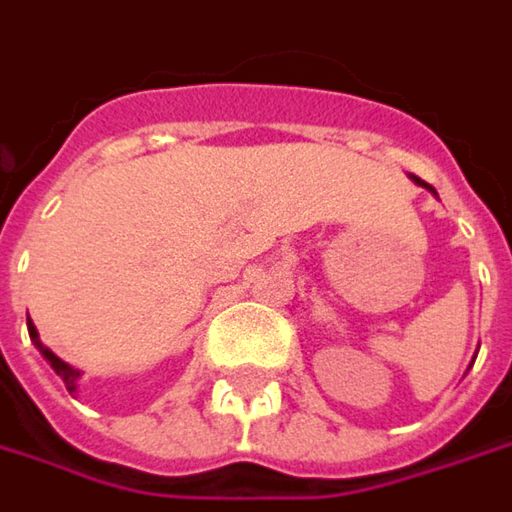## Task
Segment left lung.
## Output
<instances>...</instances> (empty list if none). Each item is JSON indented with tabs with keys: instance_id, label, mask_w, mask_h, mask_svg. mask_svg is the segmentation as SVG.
I'll use <instances>...</instances> for the list:
<instances>
[{
	"instance_id": "left-lung-1",
	"label": "left lung",
	"mask_w": 512,
	"mask_h": 512,
	"mask_svg": "<svg viewBox=\"0 0 512 512\" xmlns=\"http://www.w3.org/2000/svg\"><path fill=\"white\" fill-rule=\"evenodd\" d=\"M412 183H415V186H421V189L433 191V194H435V189H433V186H427V183H424V180H421V177H412ZM435 197H438V194H435Z\"/></svg>"
}]
</instances>
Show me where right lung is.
<instances>
[{"label": "right lung", "instance_id": "1", "mask_svg": "<svg viewBox=\"0 0 512 512\" xmlns=\"http://www.w3.org/2000/svg\"><path fill=\"white\" fill-rule=\"evenodd\" d=\"M28 332H31V341H34L36 349L42 352V358H45V361H48V364L54 367L56 375H59V378L65 381V389H68V392H77V381H79V375H82V372L71 367V364H65V361H62L59 355H54V352H51L48 346L39 341V332H36V326L31 323V318H28Z\"/></svg>", "mask_w": 512, "mask_h": 512}]
</instances>
